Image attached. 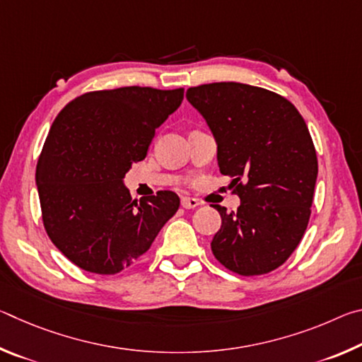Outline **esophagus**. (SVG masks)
Masks as SVG:
<instances>
[{
	"mask_svg": "<svg viewBox=\"0 0 362 362\" xmlns=\"http://www.w3.org/2000/svg\"><path fill=\"white\" fill-rule=\"evenodd\" d=\"M199 206V201L194 198H182V207L185 209H194V207Z\"/></svg>",
	"mask_w": 362,
	"mask_h": 362,
	"instance_id": "34e87169",
	"label": "esophagus"
}]
</instances>
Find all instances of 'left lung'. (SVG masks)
<instances>
[{
	"label": "left lung",
	"mask_w": 362,
	"mask_h": 362,
	"mask_svg": "<svg viewBox=\"0 0 362 362\" xmlns=\"http://www.w3.org/2000/svg\"><path fill=\"white\" fill-rule=\"evenodd\" d=\"M187 99L217 142L220 173L241 199L222 217L212 254L230 272L257 276L289 259L308 226L317 158L298 110L272 90L241 83L201 84Z\"/></svg>",
	"instance_id": "1"
}]
</instances>
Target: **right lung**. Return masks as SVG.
Segmentation results:
<instances>
[{
	"label": "right lung",
	"mask_w": 362,
	"mask_h": 362,
	"mask_svg": "<svg viewBox=\"0 0 362 362\" xmlns=\"http://www.w3.org/2000/svg\"><path fill=\"white\" fill-rule=\"evenodd\" d=\"M182 100L183 88L93 90L54 119L36 185L47 236L76 267L97 274L129 268L179 209L180 198L169 189L132 199L122 179Z\"/></svg>",
	"instance_id": "right-lung-1"
}]
</instances>
